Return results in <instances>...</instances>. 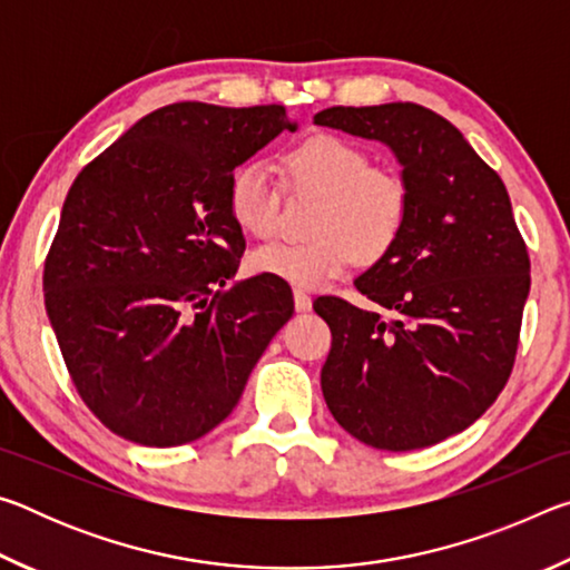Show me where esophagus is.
I'll list each match as a JSON object with an SVG mask.
<instances>
[{"label":"esophagus","instance_id":"1","mask_svg":"<svg viewBox=\"0 0 570 570\" xmlns=\"http://www.w3.org/2000/svg\"><path fill=\"white\" fill-rule=\"evenodd\" d=\"M294 306H296V312H308V308H312V296H308L306 292H302V288H296V292H294Z\"/></svg>","mask_w":570,"mask_h":570}]
</instances>
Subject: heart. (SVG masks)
Here are the masks:
<instances>
[{
    "label": "heart",
    "instance_id": "b5f03b06",
    "mask_svg": "<svg viewBox=\"0 0 570 570\" xmlns=\"http://www.w3.org/2000/svg\"><path fill=\"white\" fill-rule=\"evenodd\" d=\"M284 168L294 188L320 196L312 238L274 240L248 254L254 274L298 288H316L352 266L382 258L400 238L410 210V188L400 173L370 166V156L336 135H312L286 150ZM228 214L246 236L268 238L278 226V188L262 160H248L228 180Z\"/></svg>",
    "mask_w": 570,
    "mask_h": 570
}]
</instances>
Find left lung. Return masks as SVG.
Listing matches in <instances>:
<instances>
[{
    "label": "left lung",
    "mask_w": 570,
    "mask_h": 570,
    "mask_svg": "<svg viewBox=\"0 0 570 570\" xmlns=\"http://www.w3.org/2000/svg\"><path fill=\"white\" fill-rule=\"evenodd\" d=\"M314 122L384 142L410 188L400 238L354 278L380 308L314 302L332 330L326 407L364 445H435L498 400L515 362L530 262L508 190L455 125L422 105H340Z\"/></svg>",
    "instance_id": "obj_1"
}]
</instances>
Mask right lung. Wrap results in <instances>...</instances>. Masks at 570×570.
Returning <instances> with one entry per match:
<instances>
[{
  "instance_id": "1",
  "label": "right lung",
  "mask_w": 570,
  "mask_h": 570,
  "mask_svg": "<svg viewBox=\"0 0 570 570\" xmlns=\"http://www.w3.org/2000/svg\"><path fill=\"white\" fill-rule=\"evenodd\" d=\"M282 105L173 102L85 166L45 262L67 370L105 428L148 448L224 422L292 320L282 278L234 282L246 240L228 180L278 132Z\"/></svg>"
}]
</instances>
